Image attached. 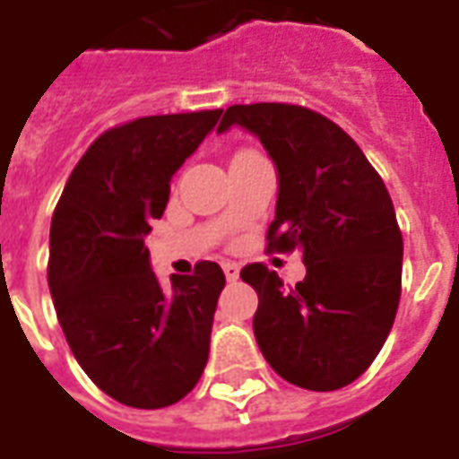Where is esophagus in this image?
I'll return each instance as SVG.
<instances>
[{"label": "esophagus", "mask_w": 459, "mask_h": 459, "mask_svg": "<svg viewBox=\"0 0 459 459\" xmlns=\"http://www.w3.org/2000/svg\"><path fill=\"white\" fill-rule=\"evenodd\" d=\"M223 273H226V280H229V282H233V280H238L240 268L236 265V263H223Z\"/></svg>", "instance_id": "obj_1"}]
</instances>
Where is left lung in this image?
I'll use <instances>...</instances> for the list:
<instances>
[{
	"instance_id": "8db88e82",
	"label": "left lung",
	"mask_w": 459,
	"mask_h": 459,
	"mask_svg": "<svg viewBox=\"0 0 459 459\" xmlns=\"http://www.w3.org/2000/svg\"><path fill=\"white\" fill-rule=\"evenodd\" d=\"M253 132L278 167L270 253L302 250L307 275L288 288L250 263L253 332L275 374L307 391L344 388L371 366L401 299L403 236L384 179L339 125L302 105H230L219 132Z\"/></svg>"
}]
</instances>
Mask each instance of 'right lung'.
Masks as SVG:
<instances>
[{
  "mask_svg": "<svg viewBox=\"0 0 459 459\" xmlns=\"http://www.w3.org/2000/svg\"><path fill=\"white\" fill-rule=\"evenodd\" d=\"M223 110L150 115L105 130L75 164L51 221L48 288L75 361L130 408H167L199 384L226 278L201 260L164 290L144 238L169 181Z\"/></svg>",
  "mask_w": 459,
  "mask_h": 459,
  "instance_id": "1",
  "label": "right lung"
}]
</instances>
